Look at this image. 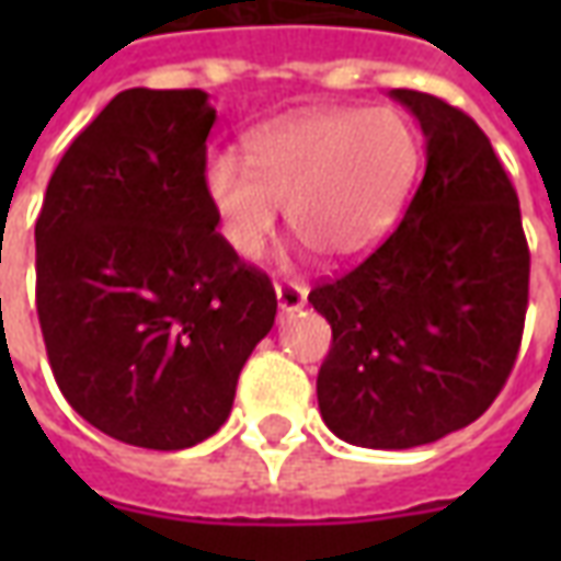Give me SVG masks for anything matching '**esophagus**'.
<instances>
[{
	"label": "esophagus",
	"instance_id": "1",
	"mask_svg": "<svg viewBox=\"0 0 561 561\" xmlns=\"http://www.w3.org/2000/svg\"><path fill=\"white\" fill-rule=\"evenodd\" d=\"M276 300H279V312H297L306 306V288L297 282H276Z\"/></svg>",
	"mask_w": 561,
	"mask_h": 561
}]
</instances>
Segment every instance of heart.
I'll use <instances>...</instances> for the list:
<instances>
[{"instance_id": "1", "label": "heart", "mask_w": 561, "mask_h": 561, "mask_svg": "<svg viewBox=\"0 0 561 561\" xmlns=\"http://www.w3.org/2000/svg\"><path fill=\"white\" fill-rule=\"evenodd\" d=\"M417 144L393 111H318L261 128L245 161L213 156L204 195L225 243L255 261L288 204L291 231L318 255L345 261L366 252L400 209Z\"/></svg>"}]
</instances>
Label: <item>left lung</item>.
<instances>
[{
  "label": "left lung",
  "mask_w": 561,
  "mask_h": 561,
  "mask_svg": "<svg viewBox=\"0 0 561 561\" xmlns=\"http://www.w3.org/2000/svg\"><path fill=\"white\" fill-rule=\"evenodd\" d=\"M417 119L426 171L400 228L309 304L333 330L318 409L357 447L405 450L478 421L511 376L529 304L519 201L478 123L390 90Z\"/></svg>",
  "instance_id": "8db88e82"
}]
</instances>
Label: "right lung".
<instances>
[{
    "instance_id": "1",
    "label": "right lung",
    "mask_w": 561,
    "mask_h": 561,
    "mask_svg": "<svg viewBox=\"0 0 561 561\" xmlns=\"http://www.w3.org/2000/svg\"><path fill=\"white\" fill-rule=\"evenodd\" d=\"M204 90H126L71 140L35 221L56 385L95 430L183 450L228 421L276 294L216 231Z\"/></svg>"
}]
</instances>
